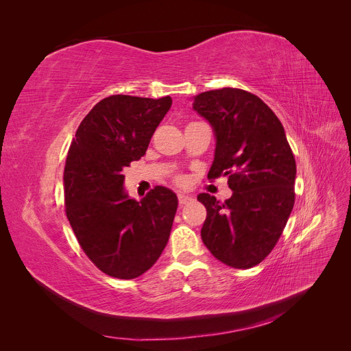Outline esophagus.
<instances>
[{"label":"esophagus","instance_id":"obj_1","mask_svg":"<svg viewBox=\"0 0 351 351\" xmlns=\"http://www.w3.org/2000/svg\"><path fill=\"white\" fill-rule=\"evenodd\" d=\"M192 200H193L192 196L184 195V193H180V195H178V204H180V206H183V205L189 204V202H192Z\"/></svg>","mask_w":351,"mask_h":351}]
</instances>
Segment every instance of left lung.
Listing matches in <instances>:
<instances>
[{
  "instance_id": "obj_1",
  "label": "left lung",
  "mask_w": 351,
  "mask_h": 351,
  "mask_svg": "<svg viewBox=\"0 0 351 351\" xmlns=\"http://www.w3.org/2000/svg\"><path fill=\"white\" fill-rule=\"evenodd\" d=\"M210 124L215 155L208 178L228 177L226 202L200 193L206 208L200 236L231 268L256 267L277 244L294 206L295 161L278 117L256 95L222 88L193 98Z\"/></svg>"
}]
</instances>
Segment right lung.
Masks as SVG:
<instances>
[{
    "mask_svg": "<svg viewBox=\"0 0 351 351\" xmlns=\"http://www.w3.org/2000/svg\"><path fill=\"white\" fill-rule=\"evenodd\" d=\"M173 99L112 95L80 123L64 168L66 214L88 258L114 278L132 280L161 256L178 206L156 186L142 200L124 189L123 169L141 159Z\"/></svg>",
    "mask_w": 351,
    "mask_h": 351,
    "instance_id": "right-lung-1",
    "label": "right lung"
}]
</instances>
